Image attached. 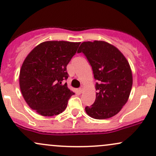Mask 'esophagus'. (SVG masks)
<instances>
[{
    "label": "esophagus",
    "instance_id": "1",
    "mask_svg": "<svg viewBox=\"0 0 156 156\" xmlns=\"http://www.w3.org/2000/svg\"><path fill=\"white\" fill-rule=\"evenodd\" d=\"M83 89H84V87L83 86H82L81 87H80V88L79 89V91H80V92H82L83 91Z\"/></svg>",
    "mask_w": 156,
    "mask_h": 156
}]
</instances>
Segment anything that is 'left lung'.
I'll list each match as a JSON object with an SVG mask.
<instances>
[{"label": "left lung", "instance_id": "obj_1", "mask_svg": "<svg viewBox=\"0 0 156 156\" xmlns=\"http://www.w3.org/2000/svg\"><path fill=\"white\" fill-rule=\"evenodd\" d=\"M83 53L98 80L96 99L85 111L89 117L104 119L118 114L129 98L133 76L130 64L118 48L104 41L82 42L78 53Z\"/></svg>", "mask_w": 156, "mask_h": 156}]
</instances>
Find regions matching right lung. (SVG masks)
I'll return each instance as SVG.
<instances>
[{
	"label": "right lung",
	"mask_w": 156,
	"mask_h": 156,
	"mask_svg": "<svg viewBox=\"0 0 156 156\" xmlns=\"http://www.w3.org/2000/svg\"><path fill=\"white\" fill-rule=\"evenodd\" d=\"M80 42L46 41L28 53L20 71V88L31 109L42 116L58 115L67 108L74 92L62 80L67 66Z\"/></svg>",
	"instance_id": "obj_1"
}]
</instances>
